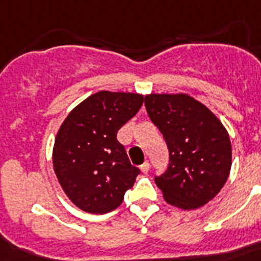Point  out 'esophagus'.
<instances>
[{"label": "esophagus", "mask_w": 261, "mask_h": 261, "mask_svg": "<svg viewBox=\"0 0 261 261\" xmlns=\"http://www.w3.org/2000/svg\"><path fill=\"white\" fill-rule=\"evenodd\" d=\"M149 170H150V164L147 162V161H146L145 164L141 165V171L143 173V174H147V173H149Z\"/></svg>", "instance_id": "esophagus-1"}]
</instances>
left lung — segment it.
Masks as SVG:
<instances>
[{"label": "left lung", "instance_id": "1", "mask_svg": "<svg viewBox=\"0 0 261 261\" xmlns=\"http://www.w3.org/2000/svg\"><path fill=\"white\" fill-rule=\"evenodd\" d=\"M145 106L169 149V167L155 177L167 204L190 211L213 200L232 166L229 135L219 118L186 94L146 95Z\"/></svg>", "mask_w": 261, "mask_h": 261}]
</instances>
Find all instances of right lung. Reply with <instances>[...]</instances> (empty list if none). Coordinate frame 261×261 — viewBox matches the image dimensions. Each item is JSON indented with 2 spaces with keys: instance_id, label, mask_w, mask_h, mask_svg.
<instances>
[{
  "instance_id": "obj_1",
  "label": "right lung",
  "mask_w": 261,
  "mask_h": 261,
  "mask_svg": "<svg viewBox=\"0 0 261 261\" xmlns=\"http://www.w3.org/2000/svg\"><path fill=\"white\" fill-rule=\"evenodd\" d=\"M143 105V95L99 91L72 110L57 131L54 170L76 206L105 215L119 206L139 169L116 134Z\"/></svg>"
}]
</instances>
